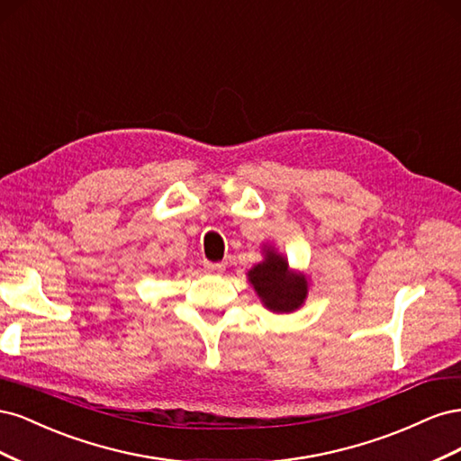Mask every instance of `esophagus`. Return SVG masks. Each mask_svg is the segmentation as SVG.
Segmentation results:
<instances>
[{
  "instance_id": "1",
  "label": "esophagus",
  "mask_w": 461,
  "mask_h": 461,
  "mask_svg": "<svg viewBox=\"0 0 461 461\" xmlns=\"http://www.w3.org/2000/svg\"><path fill=\"white\" fill-rule=\"evenodd\" d=\"M203 267H205V271H207V273H212V275H221L222 271H225V265H222V263H212V261H205V263H203Z\"/></svg>"
}]
</instances>
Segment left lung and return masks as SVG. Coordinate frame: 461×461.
<instances>
[{"label":"left lung","mask_w":461,"mask_h":461,"mask_svg":"<svg viewBox=\"0 0 461 461\" xmlns=\"http://www.w3.org/2000/svg\"><path fill=\"white\" fill-rule=\"evenodd\" d=\"M248 281L265 308L273 313H292L308 298V278L292 271L288 261L273 248L265 249V259L248 271Z\"/></svg>","instance_id":"left-lung-1"}]
</instances>
